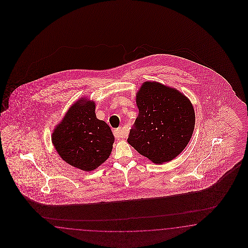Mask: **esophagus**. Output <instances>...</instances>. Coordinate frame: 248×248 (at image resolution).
Segmentation results:
<instances>
[{
  "instance_id": "esophagus-1",
  "label": "esophagus",
  "mask_w": 248,
  "mask_h": 248,
  "mask_svg": "<svg viewBox=\"0 0 248 248\" xmlns=\"http://www.w3.org/2000/svg\"><path fill=\"white\" fill-rule=\"evenodd\" d=\"M113 135L118 139H123L126 136V134H125V131L124 128L119 127L113 130Z\"/></svg>"
}]
</instances>
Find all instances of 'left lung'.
Wrapping results in <instances>:
<instances>
[{"instance_id":"1","label":"left lung","mask_w":248,"mask_h":248,"mask_svg":"<svg viewBox=\"0 0 248 248\" xmlns=\"http://www.w3.org/2000/svg\"><path fill=\"white\" fill-rule=\"evenodd\" d=\"M139 109L127 142L155 164L173 160L189 143L195 111L185 95L156 82L143 83L136 95Z\"/></svg>"}]
</instances>
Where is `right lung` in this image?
<instances>
[{
	"label": "right lung",
	"mask_w": 248,
	"mask_h": 248,
	"mask_svg": "<svg viewBox=\"0 0 248 248\" xmlns=\"http://www.w3.org/2000/svg\"><path fill=\"white\" fill-rule=\"evenodd\" d=\"M95 105L83 98L75 103L53 133V145L69 165L93 171L113 149L114 137L105 121L95 115Z\"/></svg>",
	"instance_id": "right-lung-1"
}]
</instances>
